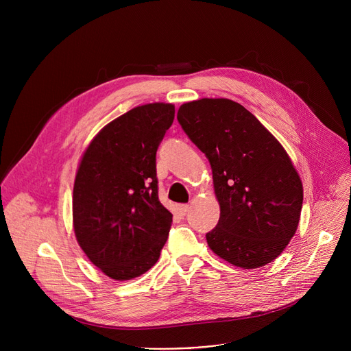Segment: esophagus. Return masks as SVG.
Instances as JSON below:
<instances>
[{"instance_id":"esophagus-1","label":"esophagus","mask_w":351,"mask_h":351,"mask_svg":"<svg viewBox=\"0 0 351 351\" xmlns=\"http://www.w3.org/2000/svg\"><path fill=\"white\" fill-rule=\"evenodd\" d=\"M176 212H178L179 215H183V216H185V215L189 212V205H186V204L176 205Z\"/></svg>"}]
</instances>
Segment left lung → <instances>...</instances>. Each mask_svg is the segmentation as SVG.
<instances>
[{
  "mask_svg": "<svg viewBox=\"0 0 351 351\" xmlns=\"http://www.w3.org/2000/svg\"><path fill=\"white\" fill-rule=\"evenodd\" d=\"M178 122L212 168L220 217L206 233L209 247L243 269L273 262L296 233L303 205L302 180L283 146L230 99L183 104Z\"/></svg>",
  "mask_w": 351,
  "mask_h": 351,
  "instance_id": "8db88e82",
  "label": "left lung"
}]
</instances>
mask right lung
I'll list each match as a JSON object with an SVG mask.
<instances>
[{
    "label": "right lung",
    "instance_id": "right-lung-1",
    "mask_svg": "<svg viewBox=\"0 0 351 351\" xmlns=\"http://www.w3.org/2000/svg\"><path fill=\"white\" fill-rule=\"evenodd\" d=\"M173 118L171 104L136 106L108 123L80 163L73 230L88 259L110 279L149 270L168 239L172 213L159 202L156 151Z\"/></svg>",
    "mask_w": 351,
    "mask_h": 351
}]
</instances>
